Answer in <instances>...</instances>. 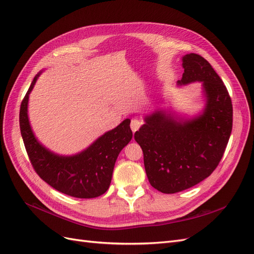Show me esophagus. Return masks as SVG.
Segmentation results:
<instances>
[{"mask_svg":"<svg viewBox=\"0 0 254 254\" xmlns=\"http://www.w3.org/2000/svg\"><path fill=\"white\" fill-rule=\"evenodd\" d=\"M141 125H142V122L141 121H139V120H132L131 121V123H130V127H131V130H132V132L134 133L136 130H139V128L141 127Z\"/></svg>","mask_w":254,"mask_h":254,"instance_id":"34e87169","label":"esophagus"}]
</instances>
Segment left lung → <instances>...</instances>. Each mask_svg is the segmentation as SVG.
<instances>
[{
	"mask_svg": "<svg viewBox=\"0 0 254 254\" xmlns=\"http://www.w3.org/2000/svg\"><path fill=\"white\" fill-rule=\"evenodd\" d=\"M182 66L184 73L177 83H202V112L182 119L157 110L146 115L145 124L134 133L149 183L164 194L178 193L207 178L219 164L232 131L231 97L212 65L190 53L182 57Z\"/></svg>",
	"mask_w": 254,
	"mask_h": 254,
	"instance_id": "obj_1",
	"label": "left lung"
}]
</instances>
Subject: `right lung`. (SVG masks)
<instances>
[{"instance_id":"add662e5","label":"right lung","mask_w":254,"mask_h":254,"mask_svg":"<svg viewBox=\"0 0 254 254\" xmlns=\"http://www.w3.org/2000/svg\"><path fill=\"white\" fill-rule=\"evenodd\" d=\"M39 75L35 76L20 108L21 134L30 163L42 180L65 195L76 198L103 195L109 189L119 153L132 139L130 120L123 121L81 152L59 156L38 142L28 121V97Z\"/></svg>"}]
</instances>
